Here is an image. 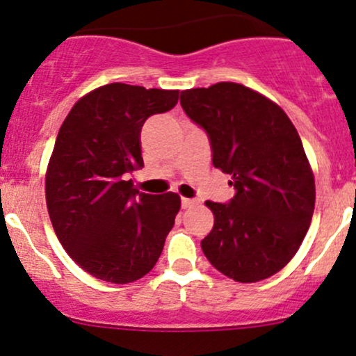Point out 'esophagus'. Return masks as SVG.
Instances as JSON below:
<instances>
[{"instance_id": "obj_1", "label": "esophagus", "mask_w": 356, "mask_h": 356, "mask_svg": "<svg viewBox=\"0 0 356 356\" xmlns=\"http://www.w3.org/2000/svg\"><path fill=\"white\" fill-rule=\"evenodd\" d=\"M195 204H197V201H194V199H187V197H182L181 201L182 209H189V207H194Z\"/></svg>"}]
</instances>
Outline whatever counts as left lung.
Instances as JSON below:
<instances>
[{"mask_svg":"<svg viewBox=\"0 0 356 356\" xmlns=\"http://www.w3.org/2000/svg\"><path fill=\"white\" fill-rule=\"evenodd\" d=\"M181 105L206 130L212 164L236 195L211 202L209 263L239 283L276 275L303 243L314 211V177L295 125L280 105L232 81L181 92Z\"/></svg>","mask_w":356,"mask_h":356,"instance_id":"left-lung-1","label":"left lung"}]
</instances>
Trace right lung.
Masks as SVG:
<instances>
[{
    "mask_svg": "<svg viewBox=\"0 0 356 356\" xmlns=\"http://www.w3.org/2000/svg\"><path fill=\"white\" fill-rule=\"evenodd\" d=\"M179 90L108 83L73 105L48 162L44 192L56 238L81 269L102 281L132 283L157 263L181 197L134 189L144 167L140 132L169 112Z\"/></svg>",
    "mask_w": 356,
    "mask_h": 356,
    "instance_id": "right-lung-1",
    "label": "right lung"
}]
</instances>
